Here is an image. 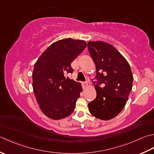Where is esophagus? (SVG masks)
<instances>
[{"mask_svg": "<svg viewBox=\"0 0 154 154\" xmlns=\"http://www.w3.org/2000/svg\"><path fill=\"white\" fill-rule=\"evenodd\" d=\"M82 86H83L84 89H86V88L88 86V83L87 82H83L82 83Z\"/></svg>", "mask_w": 154, "mask_h": 154, "instance_id": "1", "label": "esophagus"}]
</instances>
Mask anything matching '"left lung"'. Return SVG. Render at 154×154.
I'll use <instances>...</instances> for the list:
<instances>
[{"instance_id":"obj_1","label":"left lung","mask_w":154,"mask_h":154,"mask_svg":"<svg viewBox=\"0 0 154 154\" xmlns=\"http://www.w3.org/2000/svg\"><path fill=\"white\" fill-rule=\"evenodd\" d=\"M90 54L96 64V98L88 103L91 114L109 120L120 113L132 88L133 75L130 64L121 53L103 41L88 43Z\"/></svg>"}]
</instances>
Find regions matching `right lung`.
<instances>
[{
	"label": "right lung",
	"instance_id": "obj_1",
	"mask_svg": "<svg viewBox=\"0 0 154 154\" xmlns=\"http://www.w3.org/2000/svg\"><path fill=\"white\" fill-rule=\"evenodd\" d=\"M86 46L82 40L68 38L58 40L48 47L34 64L33 91L47 117L58 120L74 112L82 87L66 74L72 73V62Z\"/></svg>",
	"mask_w": 154,
	"mask_h": 154
}]
</instances>
